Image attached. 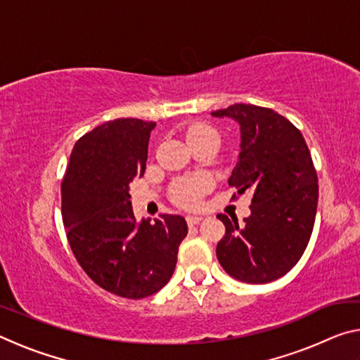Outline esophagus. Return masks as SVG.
Returning <instances> with one entry per match:
<instances>
[{
  "mask_svg": "<svg viewBox=\"0 0 360 360\" xmlns=\"http://www.w3.org/2000/svg\"><path fill=\"white\" fill-rule=\"evenodd\" d=\"M186 221H187V225H191V227H193V225H197V224L202 222L203 217L202 216H187Z\"/></svg>",
  "mask_w": 360,
  "mask_h": 360,
  "instance_id": "esophagus-1",
  "label": "esophagus"
}]
</instances>
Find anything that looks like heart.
Here are the masks:
<instances>
[{"mask_svg":"<svg viewBox=\"0 0 360 360\" xmlns=\"http://www.w3.org/2000/svg\"><path fill=\"white\" fill-rule=\"evenodd\" d=\"M192 136L211 138L219 143L217 131L208 124H195L193 127H191V130L187 133V138H192ZM208 188H210V181L203 178V176H198V178H192V179L179 182L173 191V198L174 202L179 203L181 206L193 208V206H197L200 203L203 193L208 191Z\"/></svg>","mask_w":360,"mask_h":360,"instance_id":"1","label":"heart"}]
</instances>
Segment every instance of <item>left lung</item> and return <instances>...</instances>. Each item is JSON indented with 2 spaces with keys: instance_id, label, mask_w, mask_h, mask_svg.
<instances>
[{
  "instance_id": "1",
  "label": "left lung",
  "mask_w": 360,
  "mask_h": 360,
  "mask_svg": "<svg viewBox=\"0 0 360 360\" xmlns=\"http://www.w3.org/2000/svg\"><path fill=\"white\" fill-rule=\"evenodd\" d=\"M240 125L241 141L229 184L252 192L251 216L219 214L225 236L219 264L231 278L265 284L284 276L308 246L318 208V174L300 130L268 108L236 103L211 112Z\"/></svg>"
}]
</instances>
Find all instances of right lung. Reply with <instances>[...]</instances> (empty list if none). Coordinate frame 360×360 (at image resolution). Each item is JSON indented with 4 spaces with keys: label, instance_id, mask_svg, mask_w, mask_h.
Masks as SVG:
<instances>
[{
    "label": "right lung",
    "instance_id": "right-lung-1",
    "mask_svg": "<svg viewBox=\"0 0 360 360\" xmlns=\"http://www.w3.org/2000/svg\"><path fill=\"white\" fill-rule=\"evenodd\" d=\"M155 122L115 119L85 133L72 148L62 182L70 246L92 281L125 298H144L172 278L187 235L182 216L136 221L130 187L141 178Z\"/></svg>",
    "mask_w": 360,
    "mask_h": 360
}]
</instances>
